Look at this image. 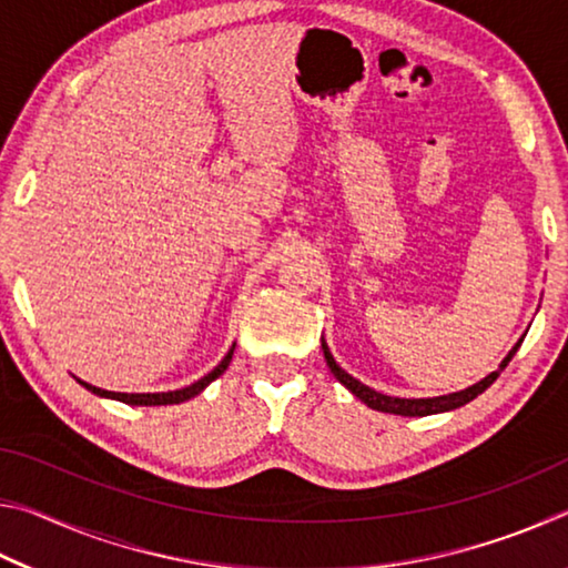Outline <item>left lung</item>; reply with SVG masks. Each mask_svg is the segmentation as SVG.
Listing matches in <instances>:
<instances>
[{
	"instance_id": "obj_1",
	"label": "left lung",
	"mask_w": 568,
	"mask_h": 568,
	"mask_svg": "<svg viewBox=\"0 0 568 568\" xmlns=\"http://www.w3.org/2000/svg\"><path fill=\"white\" fill-rule=\"evenodd\" d=\"M524 341H518L511 353L506 355L504 363L498 365V371H494L491 376H486L484 381H478L476 386H470L466 390H458V393H448V396H438V398H393V396H383V393L373 390L368 386H363L361 381H355L353 376H348L328 351V345L323 343V353H325V363H328V368L333 371V376L338 378L345 388H348L353 396H358L365 406H371L373 410H381V413H396V416H430V413H440V410H454L458 406H466L468 400H474L478 393H484L491 383L501 376V371L508 365V361L514 358V353L518 351V345Z\"/></svg>"
}]
</instances>
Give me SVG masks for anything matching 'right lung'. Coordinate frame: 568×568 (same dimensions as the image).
<instances>
[{"mask_svg":"<svg viewBox=\"0 0 568 568\" xmlns=\"http://www.w3.org/2000/svg\"><path fill=\"white\" fill-rule=\"evenodd\" d=\"M233 348L227 351V355L223 361L217 363L215 371H210L205 378H200L197 383H192V386L187 388H180V390H168V393H114V390H102V388H94L90 386V383L80 381L84 388L92 390L94 396H102V398H114V400H122V403H130V406H170V403H182V400H190L192 396H197L200 390H203L205 386H210L217 376H223L225 368L230 365V358H233Z\"/></svg>","mask_w":568,"mask_h":568,"instance_id":"right-lung-1","label":"right lung"}]
</instances>
